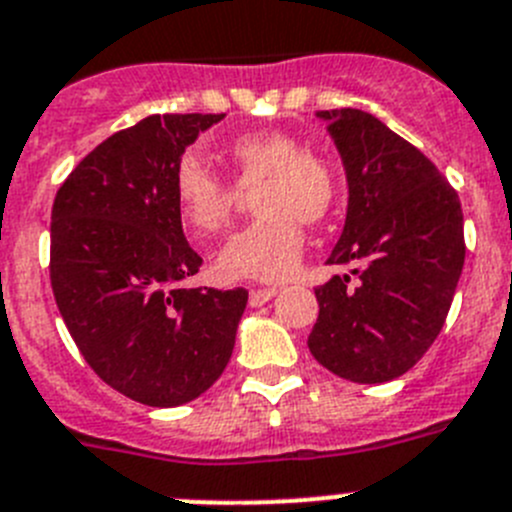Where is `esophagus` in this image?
Listing matches in <instances>:
<instances>
[{
	"label": "esophagus",
	"mask_w": 512,
	"mask_h": 512,
	"mask_svg": "<svg viewBox=\"0 0 512 512\" xmlns=\"http://www.w3.org/2000/svg\"><path fill=\"white\" fill-rule=\"evenodd\" d=\"M278 296V288H252L250 290V306H262V303L273 301Z\"/></svg>",
	"instance_id": "esophagus-1"
}]
</instances>
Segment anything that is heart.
<instances>
[{"mask_svg": "<svg viewBox=\"0 0 512 512\" xmlns=\"http://www.w3.org/2000/svg\"><path fill=\"white\" fill-rule=\"evenodd\" d=\"M227 160L237 187L193 155L178 163L173 191L183 224L199 237L216 234L232 216L237 188L255 187L252 211L260 216L224 242L214 260L216 273L227 280L288 278L301 260V222L321 224L339 199L334 165L303 150L298 137L275 130L234 137Z\"/></svg>", "mask_w": 512, "mask_h": 512, "instance_id": "b5f03b06", "label": "heart"}]
</instances>
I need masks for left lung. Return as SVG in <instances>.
I'll list each match as a JSON object with an SVG mask.
<instances>
[{
	"mask_svg": "<svg viewBox=\"0 0 512 512\" xmlns=\"http://www.w3.org/2000/svg\"><path fill=\"white\" fill-rule=\"evenodd\" d=\"M349 183L344 232L329 265L349 275L316 288L308 349L344 380L375 385L411 370L434 344L464 267L457 191L431 160L362 109L319 112Z\"/></svg>",
	"mask_w": 512,
	"mask_h": 512,
	"instance_id": "obj_1",
	"label": "left lung"
}]
</instances>
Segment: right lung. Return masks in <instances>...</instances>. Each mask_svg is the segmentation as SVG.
Listing matches in <instances>:
<instances>
[{"label":"right lung","instance_id":"right-lung-1","mask_svg":"<svg viewBox=\"0 0 512 512\" xmlns=\"http://www.w3.org/2000/svg\"><path fill=\"white\" fill-rule=\"evenodd\" d=\"M224 114H153L96 145L50 214V285L78 352L109 388L173 408L219 380L247 290L183 288L201 257L173 178L186 147Z\"/></svg>","mask_w":512,"mask_h":512}]
</instances>
